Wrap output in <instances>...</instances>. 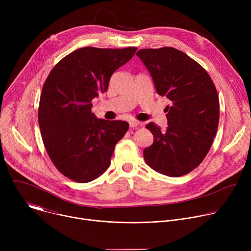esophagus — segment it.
I'll return each mask as SVG.
<instances>
[{
  "label": "esophagus",
  "mask_w": 251,
  "mask_h": 251,
  "mask_svg": "<svg viewBox=\"0 0 251 251\" xmlns=\"http://www.w3.org/2000/svg\"><path fill=\"white\" fill-rule=\"evenodd\" d=\"M129 124H130V127H131V128H135V127H137V126L140 125V122L137 121V120H131V121L129 122Z\"/></svg>",
  "instance_id": "34e87169"
}]
</instances>
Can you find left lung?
<instances>
[{
  "instance_id": "8db88e82",
  "label": "left lung",
  "mask_w": 251,
  "mask_h": 251,
  "mask_svg": "<svg viewBox=\"0 0 251 251\" xmlns=\"http://www.w3.org/2000/svg\"><path fill=\"white\" fill-rule=\"evenodd\" d=\"M137 55L149 70L158 94L171 101L165 108L166 132L153 122L146 125L154 142L143 152L144 159L160 174L187 175L203 161L217 134V88L206 70L181 50L171 47L143 49Z\"/></svg>"
}]
</instances>
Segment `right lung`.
<instances>
[{
    "label": "right lung",
    "instance_id": "1",
    "mask_svg": "<svg viewBox=\"0 0 251 251\" xmlns=\"http://www.w3.org/2000/svg\"><path fill=\"white\" fill-rule=\"evenodd\" d=\"M136 50L78 49L60 59L47 77L39 106L41 134L50 159L70 180L91 182L110 166L129 124L96 118L91 101L107 90L114 71Z\"/></svg>",
    "mask_w": 251,
    "mask_h": 251
}]
</instances>
